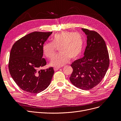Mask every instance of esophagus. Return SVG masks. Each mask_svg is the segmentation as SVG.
I'll use <instances>...</instances> for the list:
<instances>
[{"label":"esophagus","instance_id":"34e87169","mask_svg":"<svg viewBox=\"0 0 121 121\" xmlns=\"http://www.w3.org/2000/svg\"><path fill=\"white\" fill-rule=\"evenodd\" d=\"M60 67H55V68H54V70L55 71H57V70H58L59 69H60Z\"/></svg>","mask_w":121,"mask_h":121}]
</instances>
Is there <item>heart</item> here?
Listing matches in <instances>:
<instances>
[{
    "instance_id": "b5f03b06",
    "label": "heart",
    "mask_w": 121,
    "mask_h": 121,
    "mask_svg": "<svg viewBox=\"0 0 121 121\" xmlns=\"http://www.w3.org/2000/svg\"><path fill=\"white\" fill-rule=\"evenodd\" d=\"M83 46V39L78 32L63 31L55 34L52 38V43H45L43 46V52L48 59L54 55L56 48L60 53L55 56L50 63L53 67H61L69 61L78 59Z\"/></svg>"
}]
</instances>
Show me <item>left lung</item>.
Instances as JSON below:
<instances>
[{"label": "left lung", "mask_w": 121, "mask_h": 121, "mask_svg": "<svg viewBox=\"0 0 121 121\" xmlns=\"http://www.w3.org/2000/svg\"><path fill=\"white\" fill-rule=\"evenodd\" d=\"M87 36V46L82 58L71 64L69 80L82 90H90L98 85L106 73L109 57L104 40L96 31L82 28Z\"/></svg>", "instance_id": "left-lung-1"}]
</instances>
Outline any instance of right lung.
<instances>
[{
    "label": "right lung",
    "mask_w": 121,
    "mask_h": 121,
    "mask_svg": "<svg viewBox=\"0 0 121 121\" xmlns=\"http://www.w3.org/2000/svg\"><path fill=\"white\" fill-rule=\"evenodd\" d=\"M50 32H33L16 41L10 54L8 68L16 83L32 94L39 93L49 86L54 73L52 67L41 68L47 64L43 58V46Z\"/></svg>",
    "instance_id": "right-lung-1"
}]
</instances>
